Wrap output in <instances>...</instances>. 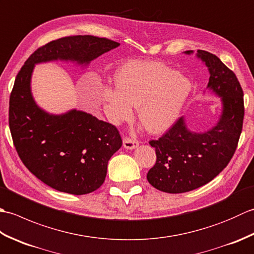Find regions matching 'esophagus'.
<instances>
[{
	"mask_svg": "<svg viewBox=\"0 0 254 254\" xmlns=\"http://www.w3.org/2000/svg\"><path fill=\"white\" fill-rule=\"evenodd\" d=\"M138 146V142L136 139H133L130 137H124L123 138V147L127 149H134Z\"/></svg>",
	"mask_w": 254,
	"mask_h": 254,
	"instance_id": "obj_1",
	"label": "esophagus"
}]
</instances>
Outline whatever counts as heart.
Returning a JSON list of instances; mask_svg holds the SVG:
<instances>
[{
  "label": "heart",
  "instance_id": "obj_1",
  "mask_svg": "<svg viewBox=\"0 0 254 254\" xmlns=\"http://www.w3.org/2000/svg\"><path fill=\"white\" fill-rule=\"evenodd\" d=\"M117 87L106 85L100 99L110 122L131 118L133 106L150 133H163L172 127L191 94V80L163 63L132 60L118 69Z\"/></svg>",
  "mask_w": 254,
  "mask_h": 254
}]
</instances>
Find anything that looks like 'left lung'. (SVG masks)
<instances>
[{"mask_svg":"<svg viewBox=\"0 0 254 254\" xmlns=\"http://www.w3.org/2000/svg\"><path fill=\"white\" fill-rule=\"evenodd\" d=\"M196 56L208 68L207 88L222 99V115L216 126L202 133L189 130L180 118L163 136L149 142L157 159L147 180L167 193L189 192L212 181L233 158L242 131L244 91L238 78L213 53L197 50Z\"/></svg>","mask_w":254,"mask_h":254,"instance_id":"1","label":"left lung"}]
</instances>
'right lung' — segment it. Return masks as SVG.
Masks as SVG:
<instances>
[{
  "label": "right lung",
  "mask_w": 254,
  "mask_h": 254,
  "mask_svg": "<svg viewBox=\"0 0 254 254\" xmlns=\"http://www.w3.org/2000/svg\"><path fill=\"white\" fill-rule=\"evenodd\" d=\"M120 46L95 36H69L42 46L27 59L9 97L8 123L19 158L32 175L55 190L74 195L104 183L108 161L122 146L118 128L76 109L50 115L36 104L30 89L36 64L90 61Z\"/></svg>",
  "instance_id": "1"
}]
</instances>
